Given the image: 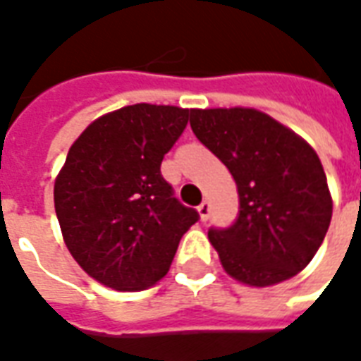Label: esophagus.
Masks as SVG:
<instances>
[{
	"instance_id": "1",
	"label": "esophagus",
	"mask_w": 361,
	"mask_h": 361,
	"mask_svg": "<svg viewBox=\"0 0 361 361\" xmlns=\"http://www.w3.org/2000/svg\"><path fill=\"white\" fill-rule=\"evenodd\" d=\"M197 211H199V216H201V220H209L211 219V204L207 203V201H203V203L197 207Z\"/></svg>"
}]
</instances>
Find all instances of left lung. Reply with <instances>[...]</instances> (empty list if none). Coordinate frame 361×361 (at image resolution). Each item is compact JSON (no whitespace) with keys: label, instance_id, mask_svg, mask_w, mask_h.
<instances>
[{"label":"left lung","instance_id":"obj_1","mask_svg":"<svg viewBox=\"0 0 361 361\" xmlns=\"http://www.w3.org/2000/svg\"><path fill=\"white\" fill-rule=\"evenodd\" d=\"M189 116L197 139L238 185L235 222L209 230L224 271L250 286L295 276L321 247L333 216L317 152L276 119L251 108L191 110Z\"/></svg>","mask_w":361,"mask_h":361}]
</instances>
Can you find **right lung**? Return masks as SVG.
<instances>
[{
  "label": "right lung",
  "mask_w": 361,
  "mask_h": 361,
  "mask_svg": "<svg viewBox=\"0 0 361 361\" xmlns=\"http://www.w3.org/2000/svg\"><path fill=\"white\" fill-rule=\"evenodd\" d=\"M188 119L176 106H126L92 121L67 152L54 185L56 214L69 253L104 286H152L199 220L160 172Z\"/></svg>",
  "instance_id": "add662e5"
}]
</instances>
